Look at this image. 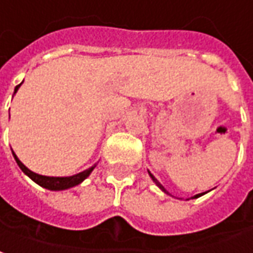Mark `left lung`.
I'll return each instance as SVG.
<instances>
[{
    "label": "left lung",
    "instance_id": "8db88e82",
    "mask_svg": "<svg viewBox=\"0 0 253 253\" xmlns=\"http://www.w3.org/2000/svg\"><path fill=\"white\" fill-rule=\"evenodd\" d=\"M148 173H150V171H148ZM150 175H151V178H152V180H154V182H155V184H157V185H158V187L161 188V189H162V191H164L165 193H168V192H166V189H165V188L162 187V185H161V184H159V182H158V180H157V178H155V177H154V175H152L151 173H150ZM203 195H204V192H203V193H198V195H195V196H193L192 199L200 198V196H203Z\"/></svg>",
    "mask_w": 253,
    "mask_h": 253
}]
</instances>
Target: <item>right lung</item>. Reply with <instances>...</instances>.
Returning a JSON list of instances; mask_svg holds the SVG:
<instances>
[{
	"label": "right lung",
	"instance_id": "obj_1",
	"mask_svg": "<svg viewBox=\"0 0 253 253\" xmlns=\"http://www.w3.org/2000/svg\"><path fill=\"white\" fill-rule=\"evenodd\" d=\"M20 85L21 83L19 84V85H16L15 94L17 92V89H19ZM13 157H15L16 162H17V165H19V168L23 170V173H24V174L28 175L34 182H37L38 185L46 188V189H50V191H62V189H68V188L76 187V185H79L80 182H83V181L85 180L89 174H91V171H92L95 168V165H94V166H91L89 169L84 170V171L79 173V174L71 175V177H47V175L37 174V173L31 171L28 168H26V166L20 162V159L16 157L15 152H13Z\"/></svg>",
	"mask_w": 253,
	"mask_h": 253
}]
</instances>
